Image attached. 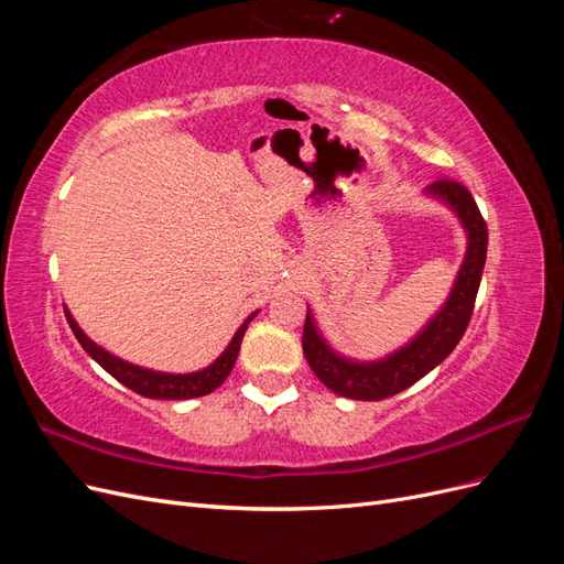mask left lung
<instances>
[{"instance_id":"8db88e82","label":"left lung","mask_w":564,"mask_h":564,"mask_svg":"<svg viewBox=\"0 0 564 564\" xmlns=\"http://www.w3.org/2000/svg\"><path fill=\"white\" fill-rule=\"evenodd\" d=\"M425 193L449 204L468 232V249L447 303L425 324L412 344H406L379 362H352L327 346V340L319 336L315 327L311 311L305 315V360H308L315 377L340 398L386 400L398 395V392L414 386L445 357H449L468 329L477 289H480L482 280V268L487 261V224L464 183L440 178L425 187Z\"/></svg>"}]
</instances>
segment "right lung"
<instances>
[{
    "label": "right lung",
    "mask_w": 564,
    "mask_h": 564,
    "mask_svg": "<svg viewBox=\"0 0 564 564\" xmlns=\"http://www.w3.org/2000/svg\"><path fill=\"white\" fill-rule=\"evenodd\" d=\"M65 317H67V324H70L73 334L77 336V340L82 344V348L87 350L94 357V360L100 367H104L110 373V377H115L119 383H124L133 392H139V395L152 398V400H191V398L209 395L212 390H216L220 383L228 379V373L235 367L237 352H240L245 332L249 327V322L256 317V313H251L245 319L242 327L235 332L228 348L220 352L216 362H212L207 369L193 371V373H164V371H152V369L129 365L124 360H119V357L110 355L108 350H104L100 346H96L94 340L77 327V322L73 319L70 311H67V308H65Z\"/></svg>",
    "instance_id": "obj_1"
}]
</instances>
